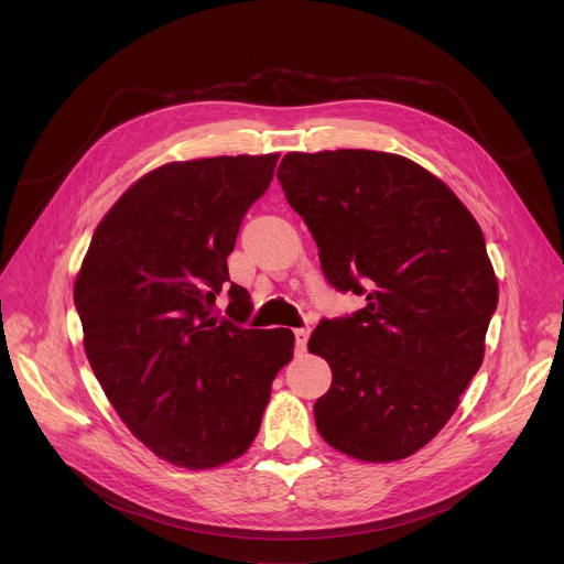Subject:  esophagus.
Masks as SVG:
<instances>
[{
	"label": "esophagus",
	"mask_w": 564,
	"mask_h": 564,
	"mask_svg": "<svg viewBox=\"0 0 564 564\" xmlns=\"http://www.w3.org/2000/svg\"><path fill=\"white\" fill-rule=\"evenodd\" d=\"M308 336H311V329H308V327L294 329V347H297V351H304V349H306Z\"/></svg>",
	"instance_id": "esophagus-1"
}]
</instances>
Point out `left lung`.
<instances>
[{
	"label": "left lung",
	"mask_w": 564,
	"mask_h": 564,
	"mask_svg": "<svg viewBox=\"0 0 564 564\" xmlns=\"http://www.w3.org/2000/svg\"><path fill=\"white\" fill-rule=\"evenodd\" d=\"M276 177L329 285L366 297L311 334L308 349L332 368L317 432L364 462L409 457L482 366L498 304L485 235L438 177L400 155L288 153Z\"/></svg>",
	"instance_id": "1"
}]
</instances>
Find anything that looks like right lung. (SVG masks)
I'll return each mask as SVG.
<instances>
[{
  "label": "right lung",
  "instance_id": "obj_1",
  "mask_svg": "<svg viewBox=\"0 0 564 564\" xmlns=\"http://www.w3.org/2000/svg\"><path fill=\"white\" fill-rule=\"evenodd\" d=\"M279 155L164 164L105 215L75 281L84 349L118 416L158 457L213 468L247 453L290 329H247L228 253ZM229 288L227 315L216 294Z\"/></svg>",
  "mask_w": 564,
  "mask_h": 564
}]
</instances>
